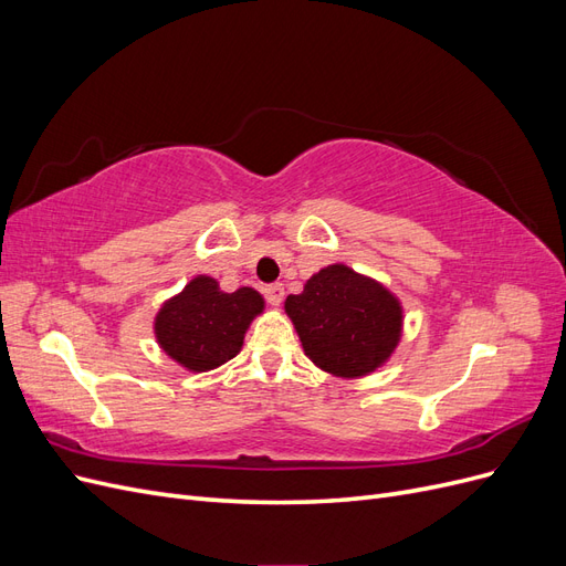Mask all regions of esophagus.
Returning a JSON list of instances; mask_svg holds the SVG:
<instances>
[{
    "mask_svg": "<svg viewBox=\"0 0 566 566\" xmlns=\"http://www.w3.org/2000/svg\"><path fill=\"white\" fill-rule=\"evenodd\" d=\"M264 295H266L271 306H281L283 295H285V287H283V283H271V285L264 287Z\"/></svg>",
    "mask_w": 566,
    "mask_h": 566,
    "instance_id": "esophagus-1",
    "label": "esophagus"
}]
</instances>
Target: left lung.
I'll return each instance as SVG.
<instances>
[{"label":"left lung","mask_w":566,"mask_h":566,"mask_svg":"<svg viewBox=\"0 0 566 566\" xmlns=\"http://www.w3.org/2000/svg\"><path fill=\"white\" fill-rule=\"evenodd\" d=\"M304 354L335 378H366L382 368L403 335V306L387 285L347 264H328L287 295Z\"/></svg>","instance_id":"1"}]
</instances>
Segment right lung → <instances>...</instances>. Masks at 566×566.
I'll use <instances>...</instances> for the list:
<instances>
[{
    "instance_id": "obj_1",
    "label": "right lung",
    "mask_w": 566,
    "mask_h": 566,
    "mask_svg": "<svg viewBox=\"0 0 566 566\" xmlns=\"http://www.w3.org/2000/svg\"><path fill=\"white\" fill-rule=\"evenodd\" d=\"M260 314L264 297L254 287L224 293L217 279L200 273L163 302L153 333L175 364L188 373H208L243 349L250 323Z\"/></svg>"
}]
</instances>
